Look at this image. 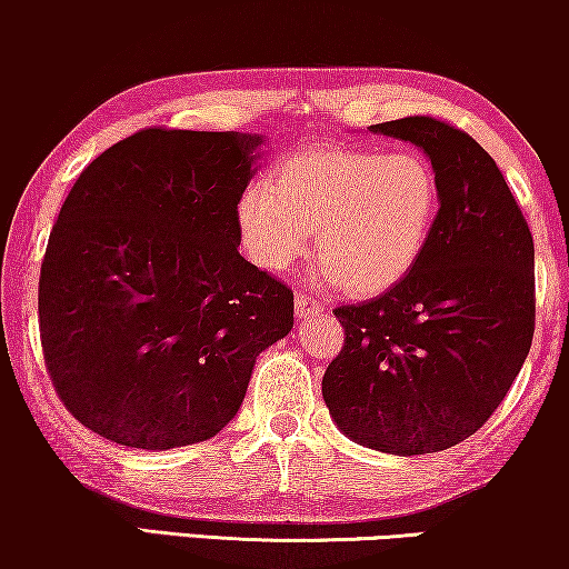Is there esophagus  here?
<instances>
[{
  "label": "esophagus",
  "instance_id": "1",
  "mask_svg": "<svg viewBox=\"0 0 569 569\" xmlns=\"http://www.w3.org/2000/svg\"><path fill=\"white\" fill-rule=\"evenodd\" d=\"M295 313H298V318H308V316H313V313H323V302L321 300H316L313 295H308V292H298L295 295Z\"/></svg>",
  "mask_w": 569,
  "mask_h": 569
}]
</instances>
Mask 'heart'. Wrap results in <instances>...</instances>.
<instances>
[{"mask_svg":"<svg viewBox=\"0 0 569 569\" xmlns=\"http://www.w3.org/2000/svg\"><path fill=\"white\" fill-rule=\"evenodd\" d=\"M438 209L440 178L422 152L316 147L279 160L269 186H246L236 222L246 253L269 271L306 256L316 230L323 277L376 295L409 274Z\"/></svg>","mask_w":569,"mask_h":569,"instance_id":"1","label":"heart"}]
</instances>
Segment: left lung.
Returning <instances> with one entry per match:
<instances>
[{"instance_id":"1","label":"left lung","mask_w":569,"mask_h":569,"mask_svg":"<svg viewBox=\"0 0 569 569\" xmlns=\"http://www.w3.org/2000/svg\"><path fill=\"white\" fill-rule=\"evenodd\" d=\"M370 131L422 147L440 209L401 282L333 310L345 345L326 368L323 401L360 446L438 453L471 438L523 368L536 323L533 238L500 168L463 129L407 116Z\"/></svg>"}]
</instances>
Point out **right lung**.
<instances>
[{
    "instance_id": "add662e5",
    "label": "right lung",
    "mask_w": 569,
    "mask_h": 569,
    "mask_svg": "<svg viewBox=\"0 0 569 569\" xmlns=\"http://www.w3.org/2000/svg\"><path fill=\"white\" fill-rule=\"evenodd\" d=\"M259 137L150 127L98 154L61 204L38 329L61 403L100 438L168 450L214 438L292 290L238 253Z\"/></svg>"
}]
</instances>
